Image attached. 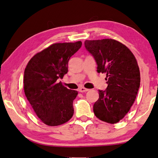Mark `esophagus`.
Masks as SVG:
<instances>
[{"mask_svg": "<svg viewBox=\"0 0 158 158\" xmlns=\"http://www.w3.org/2000/svg\"><path fill=\"white\" fill-rule=\"evenodd\" d=\"M89 90V89L87 88H85L84 87H81V88H79V91L80 93H85V92H87Z\"/></svg>", "mask_w": 158, "mask_h": 158, "instance_id": "obj_1", "label": "esophagus"}]
</instances>
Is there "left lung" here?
<instances>
[{"instance_id":"left-lung-1","label":"left lung","mask_w":158,"mask_h":158,"mask_svg":"<svg viewBox=\"0 0 158 158\" xmlns=\"http://www.w3.org/2000/svg\"><path fill=\"white\" fill-rule=\"evenodd\" d=\"M84 45L95 60L97 71L106 74L108 86L105 90H99L94 113L103 122L115 124L128 113L139 88L136 59L126 45L113 39L86 40Z\"/></svg>"}]
</instances>
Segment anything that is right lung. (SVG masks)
<instances>
[{
  "label": "right lung",
  "instance_id": "right-lung-1",
  "mask_svg": "<svg viewBox=\"0 0 158 158\" xmlns=\"http://www.w3.org/2000/svg\"><path fill=\"white\" fill-rule=\"evenodd\" d=\"M82 43L54 44L35 54L24 72V92L39 118L48 126L64 124L74 113L73 101L78 92L58 83L68 73L70 57Z\"/></svg>",
  "mask_w": 158,
  "mask_h": 158
}]
</instances>
